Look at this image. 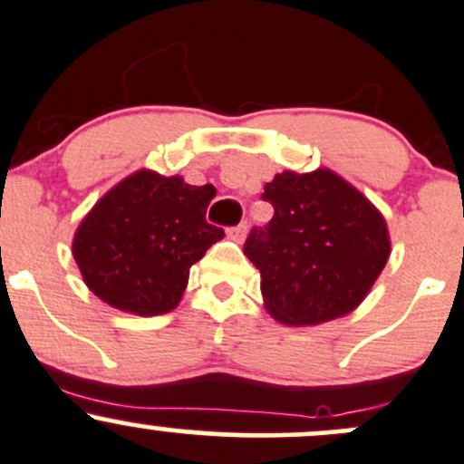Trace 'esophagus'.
<instances>
[{"label": "esophagus", "mask_w": 464, "mask_h": 464, "mask_svg": "<svg viewBox=\"0 0 464 464\" xmlns=\"http://www.w3.org/2000/svg\"><path fill=\"white\" fill-rule=\"evenodd\" d=\"M227 237L234 238V241H243V237H246V223H238V226H234L227 230Z\"/></svg>", "instance_id": "1"}]
</instances>
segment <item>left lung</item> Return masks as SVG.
Masks as SVG:
<instances>
[{"instance_id":"left-lung-1","label":"left lung","mask_w":464,"mask_h":464,"mask_svg":"<svg viewBox=\"0 0 464 464\" xmlns=\"http://www.w3.org/2000/svg\"><path fill=\"white\" fill-rule=\"evenodd\" d=\"M261 198L275 208L243 252L261 272L266 308L314 326L360 305L389 261L386 223L369 198L328 169L276 174Z\"/></svg>"}]
</instances>
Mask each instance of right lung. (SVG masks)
Here are the masks:
<instances>
[{
	"instance_id": "right-lung-1",
	"label": "right lung",
	"mask_w": 464,
	"mask_h": 464,
	"mask_svg": "<svg viewBox=\"0 0 464 464\" xmlns=\"http://www.w3.org/2000/svg\"><path fill=\"white\" fill-rule=\"evenodd\" d=\"M217 189L179 176L136 171L95 203L73 238V256L91 293L140 317L169 313L189 267L221 241L205 218Z\"/></svg>"
}]
</instances>
